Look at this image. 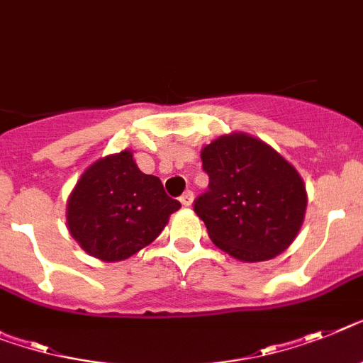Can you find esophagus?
<instances>
[{
	"label": "esophagus",
	"mask_w": 363,
	"mask_h": 363,
	"mask_svg": "<svg viewBox=\"0 0 363 363\" xmlns=\"http://www.w3.org/2000/svg\"><path fill=\"white\" fill-rule=\"evenodd\" d=\"M181 203L184 206H190L191 203H194V191H191V190L184 191V194L181 196Z\"/></svg>",
	"instance_id": "1"
}]
</instances>
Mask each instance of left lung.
Listing matches in <instances>:
<instances>
[{"label": "left lung", "mask_w": 363, "mask_h": 363, "mask_svg": "<svg viewBox=\"0 0 363 363\" xmlns=\"http://www.w3.org/2000/svg\"><path fill=\"white\" fill-rule=\"evenodd\" d=\"M201 160L208 190L194 210L219 249L238 260L264 262L290 247L306 210L303 179L290 162L242 133L214 140Z\"/></svg>", "instance_id": "8db88e82"}]
</instances>
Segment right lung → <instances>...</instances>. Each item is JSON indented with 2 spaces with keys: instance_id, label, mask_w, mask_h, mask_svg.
I'll return each mask as SVG.
<instances>
[{
  "instance_id": "obj_1",
  "label": "right lung",
  "mask_w": 363,
  "mask_h": 363,
  "mask_svg": "<svg viewBox=\"0 0 363 363\" xmlns=\"http://www.w3.org/2000/svg\"><path fill=\"white\" fill-rule=\"evenodd\" d=\"M181 203L155 175L138 169L130 151L88 167L68 199V228L79 245L105 262L125 260L162 233Z\"/></svg>"
}]
</instances>
